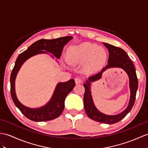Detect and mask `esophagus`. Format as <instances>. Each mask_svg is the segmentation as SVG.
Returning <instances> with one entry per match:
<instances>
[{"mask_svg":"<svg viewBox=\"0 0 148 148\" xmlns=\"http://www.w3.org/2000/svg\"><path fill=\"white\" fill-rule=\"evenodd\" d=\"M75 84H79L82 82V80L80 79V78H76L75 79Z\"/></svg>","mask_w":148,"mask_h":148,"instance_id":"esophagus-1","label":"esophagus"}]
</instances>
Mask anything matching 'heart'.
Instances as JSON below:
<instances>
[{
	"mask_svg": "<svg viewBox=\"0 0 148 148\" xmlns=\"http://www.w3.org/2000/svg\"><path fill=\"white\" fill-rule=\"evenodd\" d=\"M70 64H83V69L87 73H93L101 70L109 58L106 49L98 45L85 42L68 48L66 54Z\"/></svg>",
	"mask_w": 148,
	"mask_h": 148,
	"instance_id": "obj_1",
	"label": "heart"
}]
</instances>
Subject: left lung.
<instances>
[{
  "label": "left lung",
  "mask_w": 148,
  "mask_h": 148,
  "mask_svg": "<svg viewBox=\"0 0 148 148\" xmlns=\"http://www.w3.org/2000/svg\"><path fill=\"white\" fill-rule=\"evenodd\" d=\"M108 49L109 53L107 65L102 68L99 73L89 77L84 84L85 89L84 97V108L87 116L97 122L104 124H114L122 120L132 109L136 99L137 90L138 88V81L136 73L134 64L129 59L127 54L122 48L103 42ZM112 67H119L124 69L127 73L130 79V99L127 108L122 113L116 115H107L97 110L92 101L91 92V82L101 78L103 72L107 69Z\"/></svg>",
  "instance_id": "obj_1"
}]
</instances>
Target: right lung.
<instances>
[{"label": "right lung", "instance_id": "add662e5", "mask_svg": "<svg viewBox=\"0 0 148 148\" xmlns=\"http://www.w3.org/2000/svg\"><path fill=\"white\" fill-rule=\"evenodd\" d=\"M72 39V36L53 39H42L34 42L26 51L18 56L10 75V94L16 106L29 119L35 122H42L51 121L58 117L64 109L66 97L73 89L75 82L73 79H70L66 82L58 83L51 98L48 103L40 107L30 108L21 103L16 93V78L21 67L26 60L39 54L49 55L48 53L49 52L56 58L60 59L64 46ZM49 55L54 58L53 56ZM56 61L58 62L57 60Z\"/></svg>", "mask_w": 148, "mask_h": 148}]
</instances>
